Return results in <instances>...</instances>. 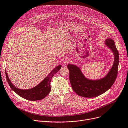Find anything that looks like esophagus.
I'll return each mask as SVG.
<instances>
[{"mask_svg":"<svg viewBox=\"0 0 128 128\" xmlns=\"http://www.w3.org/2000/svg\"><path fill=\"white\" fill-rule=\"evenodd\" d=\"M70 60H69V59H68V58H65L64 60H63V64H64V65H66V64H67L68 63H69L70 62Z\"/></svg>","mask_w":128,"mask_h":128,"instance_id":"esophagus-1","label":"esophagus"}]
</instances>
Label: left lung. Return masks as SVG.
<instances>
[{
  "mask_svg": "<svg viewBox=\"0 0 128 128\" xmlns=\"http://www.w3.org/2000/svg\"><path fill=\"white\" fill-rule=\"evenodd\" d=\"M105 45L113 53L114 62L106 75L97 79H88L85 76L78 66L68 64L69 79L73 90L79 96L84 98H94L107 91L114 83L118 75L119 64V54L115 42L111 38H107Z\"/></svg>",
  "mask_w": 128,
  "mask_h": 128,
  "instance_id": "1",
  "label": "left lung"
}]
</instances>
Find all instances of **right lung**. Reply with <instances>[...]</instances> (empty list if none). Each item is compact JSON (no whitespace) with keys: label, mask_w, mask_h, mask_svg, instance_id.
Returning a JSON list of instances; mask_svg holds the SVG:
<instances>
[{"label":"right lung","mask_w":128,"mask_h":128,"mask_svg":"<svg viewBox=\"0 0 128 128\" xmlns=\"http://www.w3.org/2000/svg\"><path fill=\"white\" fill-rule=\"evenodd\" d=\"M62 65H58L53 68L49 74L36 86L27 90L20 89L16 87L10 81L6 70V75L8 84L12 90L21 97L30 101H38L45 98L50 92V82L53 76L61 68Z\"/></svg>","instance_id":"1"}]
</instances>
